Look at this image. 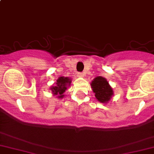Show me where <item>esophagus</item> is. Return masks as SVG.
<instances>
[{
    "label": "esophagus",
    "instance_id": "1",
    "mask_svg": "<svg viewBox=\"0 0 154 154\" xmlns=\"http://www.w3.org/2000/svg\"><path fill=\"white\" fill-rule=\"evenodd\" d=\"M77 76H78L79 77H84V73H78L77 74Z\"/></svg>",
    "mask_w": 154,
    "mask_h": 154
}]
</instances>
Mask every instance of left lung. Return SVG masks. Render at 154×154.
<instances>
[{"instance_id":"obj_1","label":"left lung","mask_w":154,"mask_h":154,"mask_svg":"<svg viewBox=\"0 0 154 154\" xmlns=\"http://www.w3.org/2000/svg\"><path fill=\"white\" fill-rule=\"evenodd\" d=\"M96 99L101 103H107L113 95V91L104 77H97L91 83Z\"/></svg>"}]
</instances>
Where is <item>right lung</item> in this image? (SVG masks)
<instances>
[{"mask_svg": "<svg viewBox=\"0 0 154 154\" xmlns=\"http://www.w3.org/2000/svg\"><path fill=\"white\" fill-rule=\"evenodd\" d=\"M71 80L68 77H60L57 80H56V85L50 87L52 92L54 95H57L59 98H62L65 95L64 92L67 89V87L71 85Z\"/></svg>", "mask_w": 154, "mask_h": 154, "instance_id": "add662e5", "label": "right lung"}]
</instances>
